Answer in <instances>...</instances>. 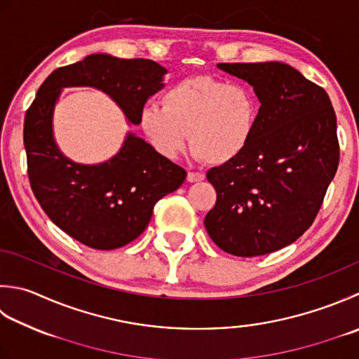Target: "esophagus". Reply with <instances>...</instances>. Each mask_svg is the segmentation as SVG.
<instances>
[{
	"label": "esophagus",
	"instance_id": "obj_1",
	"mask_svg": "<svg viewBox=\"0 0 359 359\" xmlns=\"http://www.w3.org/2000/svg\"><path fill=\"white\" fill-rule=\"evenodd\" d=\"M205 179V175H203L202 172H188L187 175V180L191 182V184H194V182H201Z\"/></svg>",
	"mask_w": 359,
	"mask_h": 359
}]
</instances>
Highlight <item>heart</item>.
Returning <instances> with one entry per match:
<instances>
[{
  "label": "heart",
  "mask_w": 359,
  "mask_h": 359,
  "mask_svg": "<svg viewBox=\"0 0 359 359\" xmlns=\"http://www.w3.org/2000/svg\"><path fill=\"white\" fill-rule=\"evenodd\" d=\"M258 121L259 101L254 91L212 76L172 83L161 95V105L147 104L140 114V128L160 156L177 157L189 135L194 158L219 166L244 156Z\"/></svg>",
  "instance_id": "1"
}]
</instances>
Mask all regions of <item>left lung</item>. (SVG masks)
Returning a JSON list of instances; mask_svg holds the SVG:
<instances>
[{"label":"left lung","mask_w":359,"mask_h":359,"mask_svg":"<svg viewBox=\"0 0 359 359\" xmlns=\"http://www.w3.org/2000/svg\"><path fill=\"white\" fill-rule=\"evenodd\" d=\"M254 87L259 121L233 163L212 168L216 203L205 229L236 257L266 255L310 229L339 163L336 115L327 91L282 62L217 63Z\"/></svg>","instance_id":"obj_1"}]
</instances>
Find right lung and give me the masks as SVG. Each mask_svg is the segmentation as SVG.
<instances>
[{
    "instance_id": "obj_1",
    "label": "right lung",
    "mask_w": 359,
    "mask_h": 359,
    "mask_svg": "<svg viewBox=\"0 0 359 359\" xmlns=\"http://www.w3.org/2000/svg\"><path fill=\"white\" fill-rule=\"evenodd\" d=\"M166 73L154 60L91 54L49 74L26 111L23 140L34 196L55 226L91 249H118L142 235L154 205L184 184L187 171L133 132L107 161L82 165L69 160L53 132L60 91L101 90L138 126L142 109L163 88Z\"/></svg>"
}]
</instances>
